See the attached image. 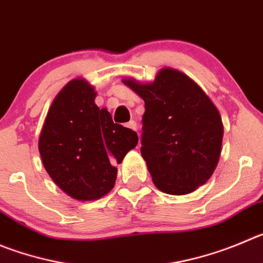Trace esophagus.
<instances>
[{"label":"esophagus","mask_w":263,"mask_h":263,"mask_svg":"<svg viewBox=\"0 0 263 263\" xmlns=\"http://www.w3.org/2000/svg\"><path fill=\"white\" fill-rule=\"evenodd\" d=\"M127 127H128V128H131V129H134V131H137V124H136V122H135V120H131V122H128V123H127Z\"/></svg>","instance_id":"esophagus-1"}]
</instances>
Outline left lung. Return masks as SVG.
<instances>
[{
  "instance_id": "1",
  "label": "left lung",
  "mask_w": 263,
  "mask_h": 263,
  "mask_svg": "<svg viewBox=\"0 0 263 263\" xmlns=\"http://www.w3.org/2000/svg\"><path fill=\"white\" fill-rule=\"evenodd\" d=\"M143 98L141 156L154 185L187 195L209 180L222 148V118L190 76L163 67L152 83L123 79Z\"/></svg>"
}]
</instances>
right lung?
Listing matches in <instances>:
<instances>
[{
	"mask_svg": "<svg viewBox=\"0 0 263 263\" xmlns=\"http://www.w3.org/2000/svg\"><path fill=\"white\" fill-rule=\"evenodd\" d=\"M95 88L78 78L62 88L49 109L39 139L44 167L70 197L93 201L112 190L115 163L137 145L132 129L112 122L95 104Z\"/></svg>",
	"mask_w": 263,
	"mask_h": 263,
	"instance_id": "obj_1",
	"label": "right lung"
}]
</instances>
